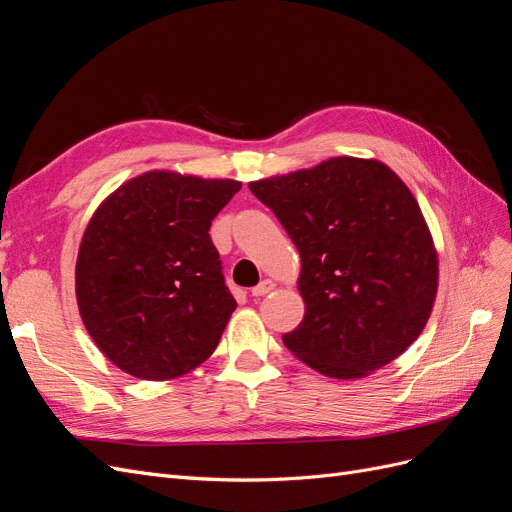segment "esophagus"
<instances>
[{
  "label": "esophagus",
  "mask_w": 512,
  "mask_h": 512,
  "mask_svg": "<svg viewBox=\"0 0 512 512\" xmlns=\"http://www.w3.org/2000/svg\"><path fill=\"white\" fill-rule=\"evenodd\" d=\"M275 288V284L271 280H262L258 286L252 288V297H265L271 290Z\"/></svg>",
  "instance_id": "esophagus-1"
}]
</instances>
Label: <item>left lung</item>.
I'll return each mask as SVG.
<instances>
[{"label":"left lung","mask_w":512,"mask_h":512,"mask_svg":"<svg viewBox=\"0 0 512 512\" xmlns=\"http://www.w3.org/2000/svg\"><path fill=\"white\" fill-rule=\"evenodd\" d=\"M250 190L301 256L305 316L286 348L337 380L404 354L438 292V252L408 185L378 160L342 156L250 181Z\"/></svg>","instance_id":"left-lung-1"}]
</instances>
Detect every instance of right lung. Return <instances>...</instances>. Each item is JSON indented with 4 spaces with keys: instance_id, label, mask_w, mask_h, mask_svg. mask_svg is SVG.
<instances>
[{
    "instance_id": "add662e5",
    "label": "right lung",
    "mask_w": 512,
    "mask_h": 512,
    "mask_svg": "<svg viewBox=\"0 0 512 512\" xmlns=\"http://www.w3.org/2000/svg\"><path fill=\"white\" fill-rule=\"evenodd\" d=\"M235 179L149 170L108 194L76 258V303L108 361L141 380H173L205 363L235 312L211 220Z\"/></svg>"
}]
</instances>
